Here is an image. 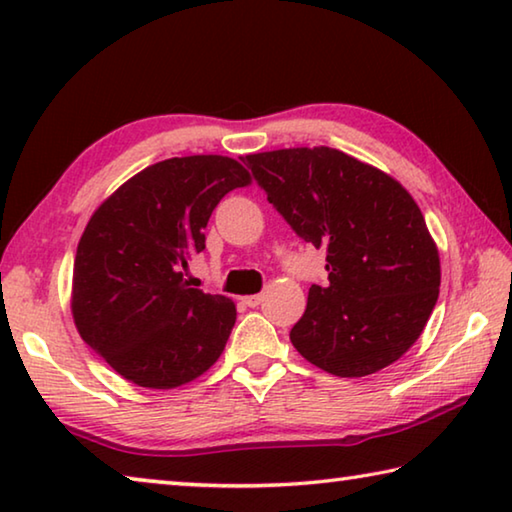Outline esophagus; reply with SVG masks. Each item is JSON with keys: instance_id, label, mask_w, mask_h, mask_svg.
Listing matches in <instances>:
<instances>
[{"instance_id": "esophagus-1", "label": "esophagus", "mask_w": 512, "mask_h": 512, "mask_svg": "<svg viewBox=\"0 0 512 512\" xmlns=\"http://www.w3.org/2000/svg\"><path fill=\"white\" fill-rule=\"evenodd\" d=\"M241 300H244V305H248V307H257L264 298L257 293V296H246V298H241Z\"/></svg>"}]
</instances>
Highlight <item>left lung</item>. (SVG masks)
I'll use <instances>...</instances> for the list:
<instances>
[{"instance_id": "8db88e82", "label": "left lung", "mask_w": 512, "mask_h": 512, "mask_svg": "<svg viewBox=\"0 0 512 512\" xmlns=\"http://www.w3.org/2000/svg\"><path fill=\"white\" fill-rule=\"evenodd\" d=\"M268 203L325 250L291 343L316 368L366 377L420 339L438 300V246L413 196L372 164L329 146L246 155Z\"/></svg>"}]
</instances>
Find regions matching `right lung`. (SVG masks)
<instances>
[{
    "label": "right lung",
    "mask_w": 512,
    "mask_h": 512,
    "mask_svg": "<svg viewBox=\"0 0 512 512\" xmlns=\"http://www.w3.org/2000/svg\"><path fill=\"white\" fill-rule=\"evenodd\" d=\"M250 183L244 164L225 155L169 158L135 173L90 216L74 257V325L131 384L178 388L221 357L235 302L189 289L185 271L205 248L214 207Z\"/></svg>",
    "instance_id": "1"
}]
</instances>
